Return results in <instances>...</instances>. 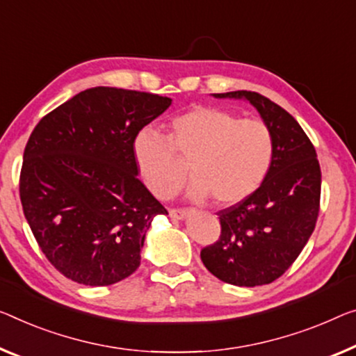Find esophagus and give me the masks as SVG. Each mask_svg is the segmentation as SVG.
Returning a JSON list of instances; mask_svg holds the SVG:
<instances>
[{
	"label": "esophagus",
	"instance_id": "1",
	"mask_svg": "<svg viewBox=\"0 0 356 356\" xmlns=\"http://www.w3.org/2000/svg\"><path fill=\"white\" fill-rule=\"evenodd\" d=\"M169 216L176 220H184L185 217H188L187 211H180V209H169Z\"/></svg>",
	"mask_w": 356,
	"mask_h": 356
}]
</instances>
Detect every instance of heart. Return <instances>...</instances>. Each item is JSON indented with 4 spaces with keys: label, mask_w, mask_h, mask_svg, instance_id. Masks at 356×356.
<instances>
[{
    "label": "heart",
    "mask_w": 356,
    "mask_h": 356,
    "mask_svg": "<svg viewBox=\"0 0 356 356\" xmlns=\"http://www.w3.org/2000/svg\"><path fill=\"white\" fill-rule=\"evenodd\" d=\"M169 141L152 129L137 132L132 155L145 187L156 198H169L185 179L190 161L188 198L229 208L249 198L267 177L273 158V136L261 120H241L219 107H193L169 124ZM177 153L174 154L173 152Z\"/></svg>",
    "instance_id": "heart-1"
}]
</instances>
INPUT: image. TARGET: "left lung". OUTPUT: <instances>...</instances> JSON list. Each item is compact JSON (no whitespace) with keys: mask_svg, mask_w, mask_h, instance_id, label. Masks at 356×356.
Returning <instances> with one entry per match:
<instances>
[{"mask_svg":"<svg viewBox=\"0 0 356 356\" xmlns=\"http://www.w3.org/2000/svg\"><path fill=\"white\" fill-rule=\"evenodd\" d=\"M246 100L273 136L267 177L249 198L219 212V241L201 251L216 278L235 286L268 284L280 278L314 233L320 211L321 171L315 147L284 108L251 91L212 94Z\"/></svg>","mask_w":356,"mask_h":356,"instance_id":"left-lung-1","label":"left lung"}]
</instances>
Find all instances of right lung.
I'll return each mask as SVG.
<instances>
[{
	"mask_svg": "<svg viewBox=\"0 0 356 356\" xmlns=\"http://www.w3.org/2000/svg\"><path fill=\"white\" fill-rule=\"evenodd\" d=\"M172 99L86 89L31 132L20 172L25 219L63 277L108 286L140 265L147 230L166 209L137 176L132 142Z\"/></svg>",
	"mask_w": 356,
	"mask_h": 356,
	"instance_id": "add662e5",
	"label": "right lung"
}]
</instances>
